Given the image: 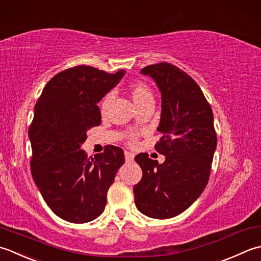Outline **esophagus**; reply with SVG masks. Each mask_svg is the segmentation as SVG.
<instances>
[{
  "label": "esophagus",
  "mask_w": 261,
  "mask_h": 261,
  "mask_svg": "<svg viewBox=\"0 0 261 261\" xmlns=\"http://www.w3.org/2000/svg\"><path fill=\"white\" fill-rule=\"evenodd\" d=\"M125 160H126L127 162H132V161H134V154L130 153V152H127V151H125Z\"/></svg>",
  "instance_id": "34e87169"
}]
</instances>
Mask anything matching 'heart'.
Instances as JSON below:
<instances>
[{
  "instance_id": "b5f03b06",
  "label": "heart",
  "mask_w": 261,
  "mask_h": 261,
  "mask_svg": "<svg viewBox=\"0 0 261 261\" xmlns=\"http://www.w3.org/2000/svg\"><path fill=\"white\" fill-rule=\"evenodd\" d=\"M129 93H130V97L133 99V101H134V103L136 105V107H138V106L144 103L145 101L147 100H153V94H152V91L151 89L148 88L146 84L144 83H134L132 84L130 88H129ZM111 98H113V93H108L106 94L102 101H101L100 103V109L102 113H105L106 110H107L108 106L110 103L111 101ZM130 143H133L134 144L135 143V137L132 136L130 137Z\"/></svg>"
}]
</instances>
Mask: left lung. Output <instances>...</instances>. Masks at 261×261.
Masks as SVG:
<instances>
[{"label": "left lung", "instance_id": "left-lung-1", "mask_svg": "<svg viewBox=\"0 0 261 261\" xmlns=\"http://www.w3.org/2000/svg\"><path fill=\"white\" fill-rule=\"evenodd\" d=\"M161 92V133L155 150L166 156L162 164L146 153L135 161L143 171L134 186L135 205L152 219H171L195 203L208 182L217 137L210 103L187 73L169 63L143 68Z\"/></svg>", "mask_w": 261, "mask_h": 261}]
</instances>
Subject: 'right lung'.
I'll return each mask as SVG.
<instances>
[{"label":"right lung","mask_w":261,"mask_h":261,"mask_svg":"<svg viewBox=\"0 0 261 261\" xmlns=\"http://www.w3.org/2000/svg\"><path fill=\"white\" fill-rule=\"evenodd\" d=\"M124 74L86 65L68 68L47 82L35 106L31 174L46 204L67 222L87 223L102 214L108 189L125 162L118 146L109 145L94 158L81 148L87 132L101 123L97 103Z\"/></svg>","instance_id":"obj_1"}]
</instances>
